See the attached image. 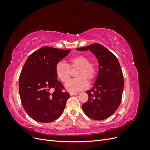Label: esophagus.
Returning a JSON list of instances; mask_svg holds the SVG:
<instances>
[{
	"label": "esophagus",
	"instance_id": "1",
	"mask_svg": "<svg viewBox=\"0 0 150 150\" xmlns=\"http://www.w3.org/2000/svg\"><path fill=\"white\" fill-rule=\"evenodd\" d=\"M78 94V93H72V92L70 93V95H71V96H74V95Z\"/></svg>",
	"mask_w": 150,
	"mask_h": 150
}]
</instances>
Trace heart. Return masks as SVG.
Listing matches in <instances>:
<instances>
[{"mask_svg":"<svg viewBox=\"0 0 150 150\" xmlns=\"http://www.w3.org/2000/svg\"><path fill=\"white\" fill-rule=\"evenodd\" d=\"M78 69L76 72V79L71 80L66 85L65 88L70 92H77L88 88V81H91L95 77L96 68L93 62H89V58L84 55H78L71 58L69 64L60 61L57 63L55 72L57 78L63 83H67L70 78L71 70Z\"/></svg>","mask_w":150,"mask_h":150,"instance_id":"heart-1","label":"heart"}]
</instances>
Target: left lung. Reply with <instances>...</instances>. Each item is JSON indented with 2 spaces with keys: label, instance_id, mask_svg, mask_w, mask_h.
Masks as SVG:
<instances>
[{
  "label": "left lung",
  "instance_id": "left-lung-1",
  "mask_svg": "<svg viewBox=\"0 0 150 150\" xmlns=\"http://www.w3.org/2000/svg\"><path fill=\"white\" fill-rule=\"evenodd\" d=\"M76 50H89L96 57L99 65L93 88L86 91L89 99L83 104V110L93 120H105L116 111L121 101L124 79L120 62L114 54L99 44H93Z\"/></svg>",
  "mask_w": 150,
  "mask_h": 150
}]
</instances>
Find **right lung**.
<instances>
[{
    "instance_id": "add662e5",
    "label": "right lung",
    "mask_w": 150,
    "mask_h": 150,
    "mask_svg": "<svg viewBox=\"0 0 150 150\" xmlns=\"http://www.w3.org/2000/svg\"><path fill=\"white\" fill-rule=\"evenodd\" d=\"M70 51L43 47L31 54L25 62L19 77V95L25 111L36 121L52 122L64 110L70 94L62 91L64 88L57 80L55 67ZM52 88L55 91L51 93Z\"/></svg>"
}]
</instances>
